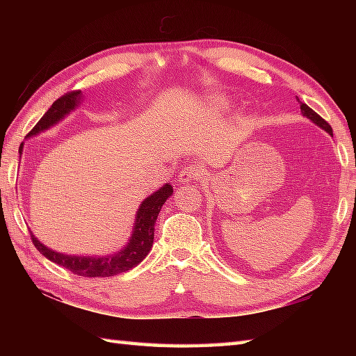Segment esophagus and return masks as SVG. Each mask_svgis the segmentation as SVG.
Masks as SVG:
<instances>
[{
  "mask_svg": "<svg viewBox=\"0 0 356 356\" xmlns=\"http://www.w3.org/2000/svg\"><path fill=\"white\" fill-rule=\"evenodd\" d=\"M200 177V170L195 165H186L185 168H182L179 172V182L182 184H188V182H195V180Z\"/></svg>",
  "mask_w": 356,
  "mask_h": 356,
  "instance_id": "1",
  "label": "esophagus"
}]
</instances>
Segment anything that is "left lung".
I'll return each instance as SVG.
<instances>
[{
  "label": "left lung",
  "mask_w": 356,
  "mask_h": 356,
  "mask_svg": "<svg viewBox=\"0 0 356 356\" xmlns=\"http://www.w3.org/2000/svg\"><path fill=\"white\" fill-rule=\"evenodd\" d=\"M297 100H298V104H300V110H301V114H303L305 118H308L311 122H314L317 127H321V129H323L325 131H327V134H330L331 136H333V130H331V127L328 125V122L327 120H323L321 116H318V114L316 113V111H312L311 108L306 105V104H301L300 102V99L297 97Z\"/></svg>",
  "instance_id": "1"
}]
</instances>
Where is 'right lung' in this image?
Listing matches in <instances>:
<instances>
[{
    "mask_svg": "<svg viewBox=\"0 0 356 356\" xmlns=\"http://www.w3.org/2000/svg\"><path fill=\"white\" fill-rule=\"evenodd\" d=\"M84 95L81 91L67 92L63 95L61 99H58L53 104L48 111L40 118L38 124L34 125V129L29 131L28 138L35 136L51 129L53 125L61 122V120L70 114L75 108L81 104V99ZM23 149V144L20 146V150ZM172 195V186L171 184H165L160 186L159 190L154 191L152 195H149L144 200L140 207L136 210L135 222H134V231L129 242L125 246H122L118 252L106 256H72V254H63L55 250H50L45 246L40 240L31 232V238L35 248L39 250L47 259H50L51 262L58 265H63L72 273L78 276H86V278H106V276H114L124 272H129L134 267H136L144 257L149 254L150 248L154 245V227L156 216L163 207L168 197Z\"/></svg>",
    "mask_w": 356,
    "mask_h": 356,
    "instance_id": "1",
    "label": "right lung"
}]
</instances>
